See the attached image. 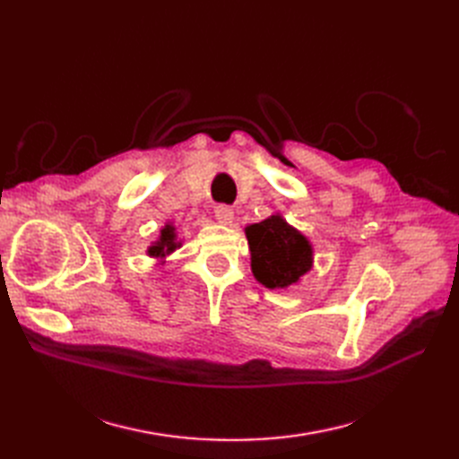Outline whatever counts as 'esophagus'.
<instances>
[{
    "instance_id": "obj_1",
    "label": "esophagus",
    "mask_w": 459,
    "mask_h": 459,
    "mask_svg": "<svg viewBox=\"0 0 459 459\" xmlns=\"http://www.w3.org/2000/svg\"><path fill=\"white\" fill-rule=\"evenodd\" d=\"M214 218H216L218 224L230 226L231 221H233V211H231L230 206H226V204H220V206L214 208Z\"/></svg>"
}]
</instances>
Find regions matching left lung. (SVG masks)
<instances>
[{
  "instance_id": "left-lung-1",
  "label": "left lung",
  "mask_w": 459,
  "mask_h": 459,
  "mask_svg": "<svg viewBox=\"0 0 459 459\" xmlns=\"http://www.w3.org/2000/svg\"><path fill=\"white\" fill-rule=\"evenodd\" d=\"M255 280L268 289H289L314 268L310 239L275 212L245 228Z\"/></svg>"
}]
</instances>
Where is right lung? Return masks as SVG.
Listing matches in <instances>:
<instances>
[{
    "instance_id": "right-lung-1",
    "label": "right lung",
    "mask_w": 459,
    "mask_h": 459,
    "mask_svg": "<svg viewBox=\"0 0 459 459\" xmlns=\"http://www.w3.org/2000/svg\"><path fill=\"white\" fill-rule=\"evenodd\" d=\"M179 247H182V239H178V230L174 226V221H166L160 228L159 238L155 241H151V245L147 247V256L159 260V264H164V260Z\"/></svg>"
}]
</instances>
